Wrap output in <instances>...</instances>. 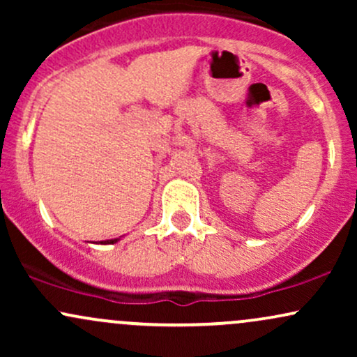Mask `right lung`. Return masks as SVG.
Returning a JSON list of instances; mask_svg holds the SVG:
<instances>
[{"label": "right lung", "mask_w": 357, "mask_h": 357, "mask_svg": "<svg viewBox=\"0 0 357 357\" xmlns=\"http://www.w3.org/2000/svg\"><path fill=\"white\" fill-rule=\"evenodd\" d=\"M119 240H121V238H114V240H105L104 241V243H102V245H114V243H117V241Z\"/></svg>", "instance_id": "1"}]
</instances>
